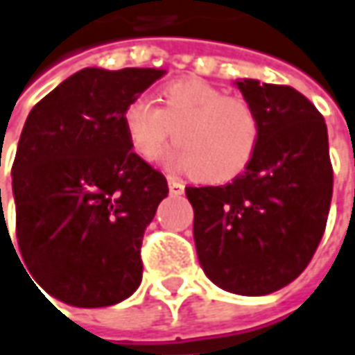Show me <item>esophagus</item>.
I'll return each mask as SVG.
<instances>
[{"label": "esophagus", "mask_w": 355, "mask_h": 355, "mask_svg": "<svg viewBox=\"0 0 355 355\" xmlns=\"http://www.w3.org/2000/svg\"><path fill=\"white\" fill-rule=\"evenodd\" d=\"M168 190H171V194H182L184 192V184L178 180V178H168Z\"/></svg>", "instance_id": "34e87169"}]
</instances>
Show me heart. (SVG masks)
Returning a JSON list of instances; mask_svg holds the SVG:
<instances>
[{"label": "heart", "mask_w": 355, "mask_h": 355, "mask_svg": "<svg viewBox=\"0 0 355 355\" xmlns=\"http://www.w3.org/2000/svg\"><path fill=\"white\" fill-rule=\"evenodd\" d=\"M121 121L133 151L153 161L168 139L178 147L171 163L208 182L239 177L259 151L263 121L257 107L241 96L200 78L168 82L159 92V105L147 96L129 100Z\"/></svg>", "instance_id": "b5f03b06"}]
</instances>
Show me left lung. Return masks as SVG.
I'll return each mask as SVG.
<instances>
[{"label": "left lung", "instance_id": "1", "mask_svg": "<svg viewBox=\"0 0 355 355\" xmlns=\"http://www.w3.org/2000/svg\"><path fill=\"white\" fill-rule=\"evenodd\" d=\"M263 121L251 165L222 187H187L204 273L224 291L261 297L306 269L322 239L332 163L322 114L291 86L236 82Z\"/></svg>", "mask_w": 355, "mask_h": 355}]
</instances>
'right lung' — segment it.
<instances>
[{
	"instance_id": "add662e5",
	"label": "right lung",
	"mask_w": 355,
	"mask_h": 355,
	"mask_svg": "<svg viewBox=\"0 0 355 355\" xmlns=\"http://www.w3.org/2000/svg\"><path fill=\"white\" fill-rule=\"evenodd\" d=\"M163 74L84 68L46 94L21 131L11 168L21 261L67 304L110 306L139 287L143 234L168 187L131 151L121 114Z\"/></svg>"
}]
</instances>
